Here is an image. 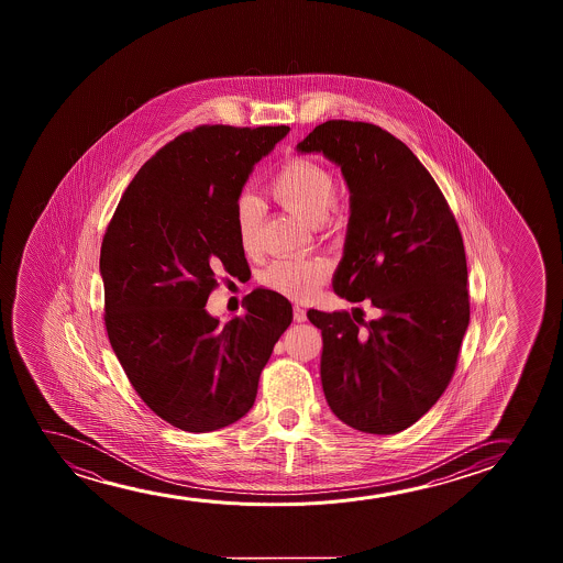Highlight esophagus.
<instances>
[{
    "mask_svg": "<svg viewBox=\"0 0 563 563\" xmlns=\"http://www.w3.org/2000/svg\"><path fill=\"white\" fill-rule=\"evenodd\" d=\"M292 313L294 321H296V323H303V321L308 319V316H306V309L300 308V306H294Z\"/></svg>",
    "mask_w": 563,
    "mask_h": 563,
    "instance_id": "34e87169",
    "label": "esophagus"
}]
</instances>
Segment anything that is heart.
I'll use <instances>...</instances> for the list:
<instances>
[{
	"label": "heart",
	"instance_id": "obj_1",
	"mask_svg": "<svg viewBox=\"0 0 563 563\" xmlns=\"http://www.w3.org/2000/svg\"><path fill=\"white\" fill-rule=\"evenodd\" d=\"M269 194L280 208L292 213L308 227H319L331 217L339 198V185L332 170L309 157H292L271 178ZM236 232L240 247L246 254L260 250L262 223L260 203L252 194H242L236 201ZM329 275V265L321 260L285 257L269 263L262 273V283L273 292L292 300H306L317 292Z\"/></svg>",
	"mask_w": 563,
	"mask_h": 563
}]
</instances>
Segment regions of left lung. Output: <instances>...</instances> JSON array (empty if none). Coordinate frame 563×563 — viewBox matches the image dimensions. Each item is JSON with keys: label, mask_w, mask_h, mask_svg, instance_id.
I'll return each instance as SVG.
<instances>
[{"label": "left lung", "mask_w": 563, "mask_h": 563, "mask_svg": "<svg viewBox=\"0 0 563 563\" xmlns=\"http://www.w3.org/2000/svg\"><path fill=\"white\" fill-rule=\"evenodd\" d=\"M296 150L339 165L350 190L334 292L378 309L367 323L309 309L324 398L352 429L404 431L446 390L470 324L462 234L431 173L377 124L327 121Z\"/></svg>", "instance_id": "left-lung-1"}]
</instances>
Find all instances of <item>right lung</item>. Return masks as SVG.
Masks as SVG:
<instances>
[{"label":"right lung","mask_w":563,"mask_h":563,"mask_svg":"<svg viewBox=\"0 0 563 563\" xmlns=\"http://www.w3.org/2000/svg\"><path fill=\"white\" fill-rule=\"evenodd\" d=\"M288 126H198L132 178L101 242L106 329L126 377L155 416L209 432L252 409L273 346L292 323L283 294L255 288L246 313L206 309L224 269H247L236 201L255 163Z\"/></svg>","instance_id":"1"}]
</instances>
